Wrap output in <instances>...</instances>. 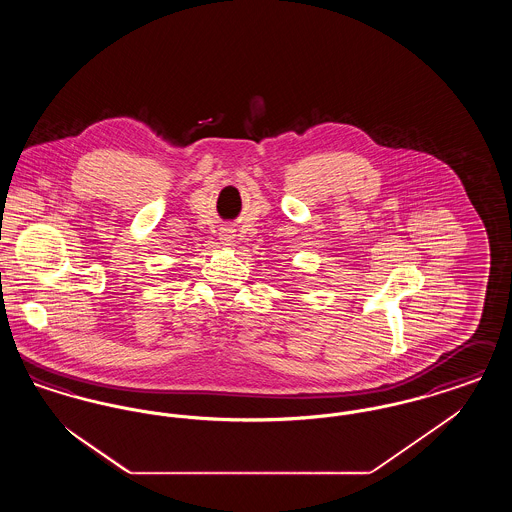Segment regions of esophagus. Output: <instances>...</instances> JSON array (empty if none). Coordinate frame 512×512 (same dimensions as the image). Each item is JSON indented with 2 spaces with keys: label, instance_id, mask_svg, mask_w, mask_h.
<instances>
[{
  "label": "esophagus",
  "instance_id": "obj_1",
  "mask_svg": "<svg viewBox=\"0 0 512 512\" xmlns=\"http://www.w3.org/2000/svg\"><path fill=\"white\" fill-rule=\"evenodd\" d=\"M220 240H222V244L224 245H232L234 244V240H236V234H234V230H222V234H220Z\"/></svg>",
  "mask_w": 512,
  "mask_h": 512
}]
</instances>
